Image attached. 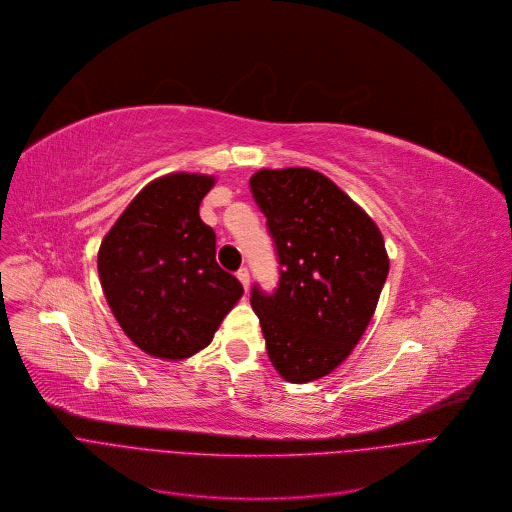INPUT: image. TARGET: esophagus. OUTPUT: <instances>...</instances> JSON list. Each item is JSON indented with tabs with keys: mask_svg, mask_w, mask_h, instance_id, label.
<instances>
[{
	"mask_svg": "<svg viewBox=\"0 0 512 512\" xmlns=\"http://www.w3.org/2000/svg\"><path fill=\"white\" fill-rule=\"evenodd\" d=\"M236 276H238V280L242 282L244 290H248V288H250V272H248V268H240V270L236 272Z\"/></svg>",
	"mask_w": 512,
	"mask_h": 512,
	"instance_id": "obj_1",
	"label": "esophagus"
}]
</instances>
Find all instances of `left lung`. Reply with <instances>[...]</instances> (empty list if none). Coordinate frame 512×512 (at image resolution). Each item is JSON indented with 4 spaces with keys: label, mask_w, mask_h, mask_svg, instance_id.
Wrapping results in <instances>:
<instances>
[{
    "label": "left lung",
    "mask_w": 512,
    "mask_h": 512,
    "mask_svg": "<svg viewBox=\"0 0 512 512\" xmlns=\"http://www.w3.org/2000/svg\"><path fill=\"white\" fill-rule=\"evenodd\" d=\"M250 191L274 242L278 286H252L266 351L292 383L329 375L365 333L389 272L373 220L329 177L260 169Z\"/></svg>",
    "instance_id": "1"
}]
</instances>
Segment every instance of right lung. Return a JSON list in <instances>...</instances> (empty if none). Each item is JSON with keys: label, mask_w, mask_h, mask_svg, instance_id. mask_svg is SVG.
<instances>
[{"label": "right lung", "mask_w": 512, "mask_h": 512, "mask_svg": "<svg viewBox=\"0 0 512 512\" xmlns=\"http://www.w3.org/2000/svg\"><path fill=\"white\" fill-rule=\"evenodd\" d=\"M214 177L171 173L149 183L98 250V276L115 319L145 353L185 359L208 347L244 294L216 262V232L199 203Z\"/></svg>", "instance_id": "right-lung-1"}]
</instances>
